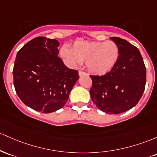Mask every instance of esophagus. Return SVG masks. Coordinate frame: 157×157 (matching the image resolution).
Instances as JSON below:
<instances>
[{
    "label": "esophagus",
    "mask_w": 157,
    "mask_h": 157,
    "mask_svg": "<svg viewBox=\"0 0 157 157\" xmlns=\"http://www.w3.org/2000/svg\"><path fill=\"white\" fill-rule=\"evenodd\" d=\"M78 75H79V76H83V75H87V73H84V72H83V71H78Z\"/></svg>",
    "instance_id": "obj_1"
}]
</instances>
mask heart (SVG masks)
<instances>
[{
    "mask_svg": "<svg viewBox=\"0 0 157 157\" xmlns=\"http://www.w3.org/2000/svg\"><path fill=\"white\" fill-rule=\"evenodd\" d=\"M60 54L70 66L75 67L85 62L90 73L102 75L110 71L117 63L119 48L117 44L112 40H77L70 49L63 46Z\"/></svg>",
    "mask_w": 157,
    "mask_h": 157,
    "instance_id": "obj_1",
    "label": "heart"
}]
</instances>
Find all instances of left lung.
I'll use <instances>...</instances> for the list:
<instances>
[{"label":"left lung","mask_w":157,"mask_h":157,"mask_svg":"<svg viewBox=\"0 0 157 157\" xmlns=\"http://www.w3.org/2000/svg\"><path fill=\"white\" fill-rule=\"evenodd\" d=\"M117 44L119 57L115 66L103 75H90V96L99 110L119 114L138 103L145 90L146 67L140 50L128 40L111 37Z\"/></svg>","instance_id":"1"}]
</instances>
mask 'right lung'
I'll return each instance as SVG.
<instances>
[{
	"label": "right lung",
	"instance_id": "right-lung-1",
	"mask_svg": "<svg viewBox=\"0 0 157 157\" xmlns=\"http://www.w3.org/2000/svg\"><path fill=\"white\" fill-rule=\"evenodd\" d=\"M57 40L37 37L17 52L13 67L14 86L20 99L33 110L49 113L67 101L79 78L58 57Z\"/></svg>",
	"mask_w": 157,
	"mask_h": 157
}]
</instances>
